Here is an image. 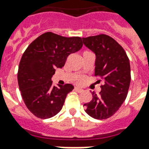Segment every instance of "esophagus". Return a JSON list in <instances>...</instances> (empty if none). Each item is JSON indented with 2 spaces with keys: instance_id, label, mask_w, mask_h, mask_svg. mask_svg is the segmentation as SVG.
Instances as JSON below:
<instances>
[{
  "instance_id": "obj_1",
  "label": "esophagus",
  "mask_w": 149,
  "mask_h": 149,
  "mask_svg": "<svg viewBox=\"0 0 149 149\" xmlns=\"http://www.w3.org/2000/svg\"><path fill=\"white\" fill-rule=\"evenodd\" d=\"M74 90L76 91V92H77V93H82V92H83V89H82V88L78 87H75Z\"/></svg>"
}]
</instances>
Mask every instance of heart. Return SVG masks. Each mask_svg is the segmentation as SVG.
Listing matches in <instances>:
<instances>
[{
    "mask_svg": "<svg viewBox=\"0 0 149 149\" xmlns=\"http://www.w3.org/2000/svg\"><path fill=\"white\" fill-rule=\"evenodd\" d=\"M77 82L78 83H81V82H82V79H79Z\"/></svg>",
    "mask_w": 149,
    "mask_h": 149,
    "instance_id": "heart-1",
    "label": "heart"
}]
</instances>
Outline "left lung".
<instances>
[{
    "mask_svg": "<svg viewBox=\"0 0 149 149\" xmlns=\"http://www.w3.org/2000/svg\"><path fill=\"white\" fill-rule=\"evenodd\" d=\"M82 40L96 55L95 76L104 80L100 94L93 92L92 100L84 104L85 112L95 119H107L118 111L127 97L131 81L129 60L124 49L109 36L100 34Z\"/></svg>",
    "mask_w": 149,
    "mask_h": 149,
    "instance_id": "1",
    "label": "left lung"
}]
</instances>
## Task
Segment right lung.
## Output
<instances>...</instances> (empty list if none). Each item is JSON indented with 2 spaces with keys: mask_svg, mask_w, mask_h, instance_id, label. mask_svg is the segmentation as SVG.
I'll return each instance as SVG.
<instances>
[{
  "mask_svg": "<svg viewBox=\"0 0 149 149\" xmlns=\"http://www.w3.org/2000/svg\"><path fill=\"white\" fill-rule=\"evenodd\" d=\"M83 45L81 37H65L48 32L29 45L18 68L17 81L25 105L33 115L48 119L61 110L71 84L52 86L56 68H61L68 55Z\"/></svg>",
  "mask_w": 149,
  "mask_h": 149,
  "instance_id": "right-lung-1",
  "label": "right lung"
}]
</instances>
